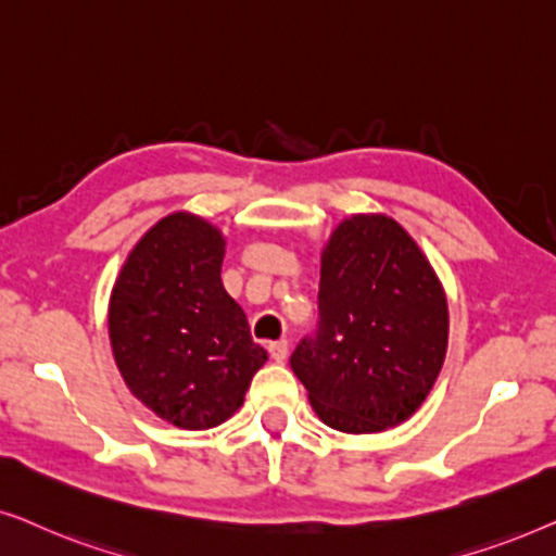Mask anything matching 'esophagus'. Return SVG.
Wrapping results in <instances>:
<instances>
[{"instance_id": "obj_1", "label": "esophagus", "mask_w": 556, "mask_h": 556, "mask_svg": "<svg viewBox=\"0 0 556 556\" xmlns=\"http://www.w3.org/2000/svg\"><path fill=\"white\" fill-rule=\"evenodd\" d=\"M268 352H270V356L276 362H286V356H288V341L286 339H280V341H273V344L268 346Z\"/></svg>"}]
</instances>
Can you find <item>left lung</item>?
<instances>
[{
	"label": "left lung",
	"mask_w": 556,
	"mask_h": 556,
	"mask_svg": "<svg viewBox=\"0 0 556 556\" xmlns=\"http://www.w3.org/2000/svg\"><path fill=\"white\" fill-rule=\"evenodd\" d=\"M447 352V301L428 257L387 215H354L321 253L318 329L291 369L333 430L405 422L435 384Z\"/></svg>",
	"instance_id": "1"
}]
</instances>
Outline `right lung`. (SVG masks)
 Listing matches in <instances>:
<instances>
[{"mask_svg":"<svg viewBox=\"0 0 556 556\" xmlns=\"http://www.w3.org/2000/svg\"><path fill=\"white\" fill-rule=\"evenodd\" d=\"M225 238L174 212L128 253L109 301L113 359L136 400L181 430H207L242 405L268 352L227 295Z\"/></svg>","mask_w":556,"mask_h":556,"instance_id":"add662e5","label":"right lung"}]
</instances>
